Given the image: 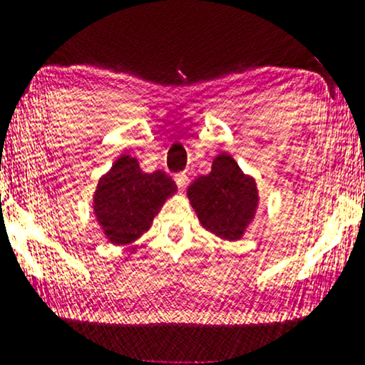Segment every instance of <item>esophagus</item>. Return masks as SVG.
Masks as SVG:
<instances>
[{
  "mask_svg": "<svg viewBox=\"0 0 365 365\" xmlns=\"http://www.w3.org/2000/svg\"><path fill=\"white\" fill-rule=\"evenodd\" d=\"M174 181L181 190H184V187L187 186V182H190V175H187L186 172H178V174L174 175Z\"/></svg>",
  "mask_w": 365,
  "mask_h": 365,
  "instance_id": "34e87169",
  "label": "esophagus"
}]
</instances>
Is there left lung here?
<instances>
[{
	"label": "left lung",
	"mask_w": 365,
	"mask_h": 365,
	"mask_svg": "<svg viewBox=\"0 0 365 365\" xmlns=\"http://www.w3.org/2000/svg\"><path fill=\"white\" fill-rule=\"evenodd\" d=\"M203 228L226 240H238L257 207L256 182L244 175L230 155H217L212 170L187 187Z\"/></svg>",
	"instance_id": "1"
}]
</instances>
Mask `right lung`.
I'll return each instance as SVG.
<instances>
[{
    "label": "right lung",
    "mask_w": 365,
    "mask_h": 365,
    "mask_svg": "<svg viewBox=\"0 0 365 365\" xmlns=\"http://www.w3.org/2000/svg\"><path fill=\"white\" fill-rule=\"evenodd\" d=\"M178 186L165 172L144 174L139 162L121 156L96 191L97 221L116 245L130 244L151 226L153 217Z\"/></svg>",
    "instance_id": "add662e5"
}]
</instances>
